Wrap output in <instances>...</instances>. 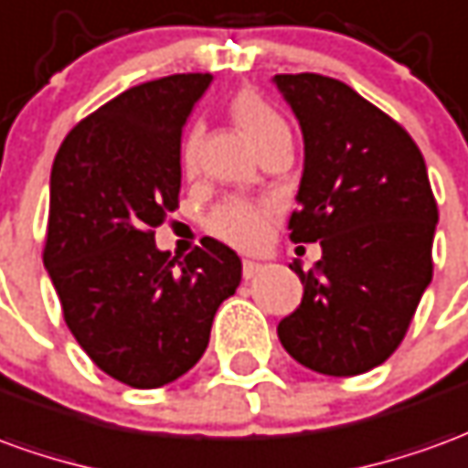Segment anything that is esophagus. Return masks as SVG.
Returning <instances> with one entry per match:
<instances>
[{"label":"esophagus","mask_w":468,"mask_h":468,"mask_svg":"<svg viewBox=\"0 0 468 468\" xmlns=\"http://www.w3.org/2000/svg\"><path fill=\"white\" fill-rule=\"evenodd\" d=\"M263 271V263H256V261H243V279H256L258 273Z\"/></svg>","instance_id":"34e87169"}]
</instances>
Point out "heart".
I'll list each match as a JSON object with an SVG mask.
<instances>
[{
    "instance_id": "heart-1",
    "label": "heart",
    "mask_w": 468,
    "mask_h": 468,
    "mask_svg": "<svg viewBox=\"0 0 468 468\" xmlns=\"http://www.w3.org/2000/svg\"><path fill=\"white\" fill-rule=\"evenodd\" d=\"M230 116L238 123V129L253 142V146L266 142L271 133L283 129V121H281L279 113L271 109L266 101L258 93H253V90H240L230 101ZM200 139L202 132L197 126H192L185 133V142H182V166H185V172H195L197 169ZM271 215H273V207L268 202L235 197V200L225 202V205H220L218 210L212 212L210 230L218 238H223L225 243L253 250V248H261L263 240H266Z\"/></svg>"
}]
</instances>
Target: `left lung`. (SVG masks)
<instances>
[{"instance_id":"1","label":"left lung","mask_w":468,"mask_h":468,"mask_svg":"<svg viewBox=\"0 0 468 468\" xmlns=\"http://www.w3.org/2000/svg\"><path fill=\"white\" fill-rule=\"evenodd\" d=\"M273 83L303 133L293 243H319L299 309L279 339L303 367L349 378L382 365L403 342L433 276L439 207L410 133L342 80L316 73Z\"/></svg>"}]
</instances>
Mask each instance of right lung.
<instances>
[{
    "label": "right lung",
    "instance_id": "add662e5",
    "mask_svg": "<svg viewBox=\"0 0 468 468\" xmlns=\"http://www.w3.org/2000/svg\"><path fill=\"white\" fill-rule=\"evenodd\" d=\"M210 73L123 90L75 123L50 175L42 261L78 345L113 380L162 388L197 365L218 306L240 283V258L202 238L185 258L154 228L179 205V146Z\"/></svg>",
    "mask_w": 468,
    "mask_h": 468
}]
</instances>
